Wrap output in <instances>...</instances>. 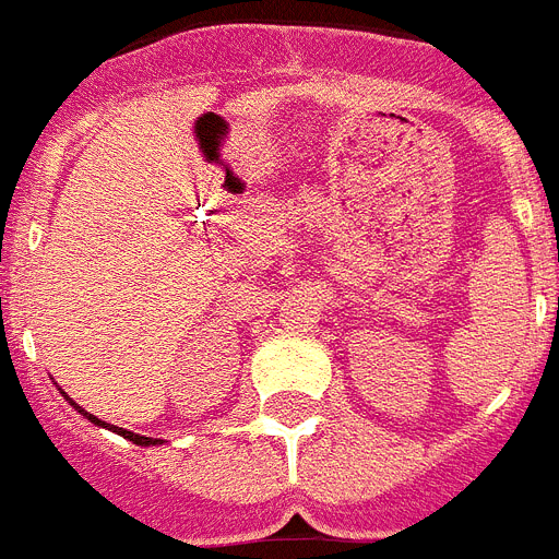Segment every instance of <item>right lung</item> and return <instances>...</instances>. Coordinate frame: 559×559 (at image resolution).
I'll use <instances>...</instances> for the list:
<instances>
[{
	"instance_id": "add662e5",
	"label": "right lung",
	"mask_w": 559,
	"mask_h": 559,
	"mask_svg": "<svg viewBox=\"0 0 559 559\" xmlns=\"http://www.w3.org/2000/svg\"><path fill=\"white\" fill-rule=\"evenodd\" d=\"M68 399V396H66ZM68 402H71V399H68ZM71 407H76V413H83L85 419L91 421V425H97V428H108V430H115V433H120L122 439H129V442H134V444H143V448H148V444H160L163 439H152V437H140V433H131V430H126V428H115V425H106V421H99L97 416H94V413H88L85 411V407H80L76 405V402H71Z\"/></svg>"
}]
</instances>
